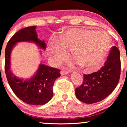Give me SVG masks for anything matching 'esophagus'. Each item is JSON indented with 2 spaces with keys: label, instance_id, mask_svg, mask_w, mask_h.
I'll return each mask as SVG.
<instances>
[{
  "label": "esophagus",
  "instance_id": "34e87169",
  "mask_svg": "<svg viewBox=\"0 0 127 127\" xmlns=\"http://www.w3.org/2000/svg\"><path fill=\"white\" fill-rule=\"evenodd\" d=\"M68 72L67 71H65V70H61V71L60 73L61 75H65V74H68Z\"/></svg>",
  "mask_w": 127,
  "mask_h": 127
}]
</instances>
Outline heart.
<instances>
[{
	"instance_id": "1",
	"label": "heart",
	"mask_w": 127,
	"mask_h": 127,
	"mask_svg": "<svg viewBox=\"0 0 127 127\" xmlns=\"http://www.w3.org/2000/svg\"><path fill=\"white\" fill-rule=\"evenodd\" d=\"M111 40L103 31L73 29L60 36V40L48 43L47 53L51 61L58 65L67 58L72 49L74 61L84 68L94 69L104 60L110 48Z\"/></svg>"
}]
</instances>
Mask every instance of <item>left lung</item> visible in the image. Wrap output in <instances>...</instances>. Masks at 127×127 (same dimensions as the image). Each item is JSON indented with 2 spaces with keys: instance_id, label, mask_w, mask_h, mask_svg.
<instances>
[{
  "instance_id": "left-lung-1",
  "label": "left lung",
  "mask_w": 127,
  "mask_h": 127,
  "mask_svg": "<svg viewBox=\"0 0 127 127\" xmlns=\"http://www.w3.org/2000/svg\"><path fill=\"white\" fill-rule=\"evenodd\" d=\"M120 51L113 46L99 70L84 74L82 84L76 88V96L85 103H94L108 96L115 89L120 76Z\"/></svg>"
}]
</instances>
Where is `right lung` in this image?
<instances>
[{
	"instance_id": "obj_1",
	"label": "right lung",
	"mask_w": 127,
	"mask_h": 127,
	"mask_svg": "<svg viewBox=\"0 0 127 127\" xmlns=\"http://www.w3.org/2000/svg\"><path fill=\"white\" fill-rule=\"evenodd\" d=\"M20 42L33 43L40 49L45 50L46 48L44 41L37 37L36 27L22 29L14 34L5 50V72L8 83L17 97L25 103L44 105L53 98L54 83L61 76V70L40 64L32 77L27 79L17 77L12 72L10 64L12 50ZM40 52L41 54L40 50Z\"/></svg>"
}]
</instances>
